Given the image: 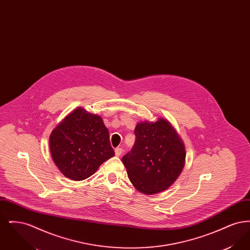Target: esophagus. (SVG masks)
Segmentation results:
<instances>
[{"mask_svg":"<svg viewBox=\"0 0 250 250\" xmlns=\"http://www.w3.org/2000/svg\"><path fill=\"white\" fill-rule=\"evenodd\" d=\"M122 153H123V149L122 148H116L115 149V155H117V156H120V155H122Z\"/></svg>","mask_w":250,"mask_h":250,"instance_id":"34e87169","label":"esophagus"}]
</instances>
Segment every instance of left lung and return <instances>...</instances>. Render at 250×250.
Here are the masks:
<instances>
[{"mask_svg": "<svg viewBox=\"0 0 250 250\" xmlns=\"http://www.w3.org/2000/svg\"><path fill=\"white\" fill-rule=\"evenodd\" d=\"M135 135L136 142L130 153L122 158L131 184L146 195L166 190L185 167V143L164 118L138 123Z\"/></svg>", "mask_w": 250, "mask_h": 250, "instance_id": "obj_1", "label": "left lung"}]
</instances>
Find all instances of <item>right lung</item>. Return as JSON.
Masks as SVG:
<instances>
[{
	"label": "right lung",
	"instance_id": "add662e5",
	"mask_svg": "<svg viewBox=\"0 0 250 250\" xmlns=\"http://www.w3.org/2000/svg\"><path fill=\"white\" fill-rule=\"evenodd\" d=\"M49 150L60 171L73 181L89 178L114 156L102 118L77 107L51 131Z\"/></svg>",
	"mask_w": 250,
	"mask_h": 250
}]
</instances>
